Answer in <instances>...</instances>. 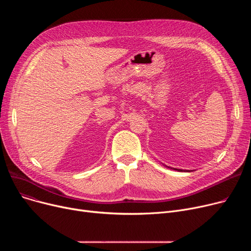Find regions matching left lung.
Listing matches in <instances>:
<instances>
[{
  "mask_svg": "<svg viewBox=\"0 0 251 251\" xmlns=\"http://www.w3.org/2000/svg\"><path fill=\"white\" fill-rule=\"evenodd\" d=\"M177 170V169H176ZM178 171H182V170H178Z\"/></svg>",
  "mask_w": 251,
  "mask_h": 251,
  "instance_id": "8db88e82",
  "label": "left lung"
}]
</instances>
